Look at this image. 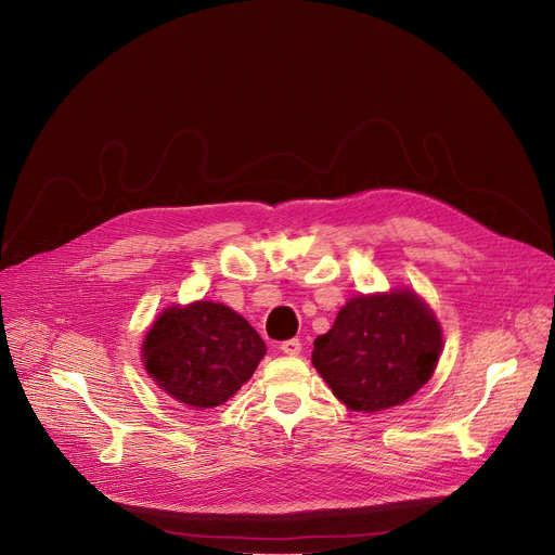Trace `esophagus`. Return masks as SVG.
<instances>
[{"label":"esophagus","instance_id":"1","mask_svg":"<svg viewBox=\"0 0 555 555\" xmlns=\"http://www.w3.org/2000/svg\"><path fill=\"white\" fill-rule=\"evenodd\" d=\"M281 351L287 356H298L300 353V340L298 338H289L285 343H281Z\"/></svg>","mask_w":555,"mask_h":555}]
</instances>
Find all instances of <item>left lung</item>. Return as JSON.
Here are the masks:
<instances>
[{
	"label": "left lung",
	"instance_id": "8db88e82",
	"mask_svg": "<svg viewBox=\"0 0 555 555\" xmlns=\"http://www.w3.org/2000/svg\"><path fill=\"white\" fill-rule=\"evenodd\" d=\"M433 309L411 289L353 296L313 340L311 362L351 411L404 404L433 377L441 353Z\"/></svg>",
	"mask_w": 555,
	"mask_h": 555
}]
</instances>
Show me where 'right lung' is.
<instances>
[{
  "instance_id": "right-lung-1",
  "label": "right lung",
  "mask_w": 555,
  "mask_h": 555,
  "mask_svg": "<svg viewBox=\"0 0 555 555\" xmlns=\"http://www.w3.org/2000/svg\"><path fill=\"white\" fill-rule=\"evenodd\" d=\"M263 356L266 343L244 315L210 300L167 307L142 343L149 377L195 411L228 402Z\"/></svg>"
}]
</instances>
